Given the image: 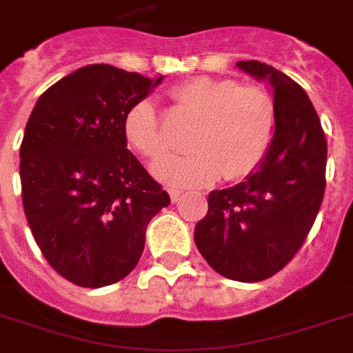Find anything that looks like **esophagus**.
I'll use <instances>...</instances> for the list:
<instances>
[{
	"label": "esophagus",
	"instance_id": "obj_1",
	"mask_svg": "<svg viewBox=\"0 0 353 353\" xmlns=\"http://www.w3.org/2000/svg\"><path fill=\"white\" fill-rule=\"evenodd\" d=\"M168 194H170V199L172 201H174V203H176L177 199L181 198V190H179V188H168Z\"/></svg>",
	"mask_w": 353,
	"mask_h": 353
}]
</instances>
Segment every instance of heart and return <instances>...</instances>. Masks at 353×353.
Here are the masks:
<instances>
[{
	"mask_svg": "<svg viewBox=\"0 0 353 353\" xmlns=\"http://www.w3.org/2000/svg\"><path fill=\"white\" fill-rule=\"evenodd\" d=\"M174 101L198 119L188 135L187 155H172L154 166L161 181L176 187H203L221 174L236 181L251 174L268 154L276 112L268 91L234 79L194 77L172 91ZM126 141L148 159L166 154L159 115L152 101H141L124 117Z\"/></svg>",
	"mask_w": 353,
	"mask_h": 353,
	"instance_id": "obj_1",
	"label": "heart"
}]
</instances>
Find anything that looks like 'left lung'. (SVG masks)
Wrapping results in <instances>:
<instances>
[{"label": "left lung", "mask_w": 353, "mask_h": 353, "mask_svg": "<svg viewBox=\"0 0 353 353\" xmlns=\"http://www.w3.org/2000/svg\"><path fill=\"white\" fill-rule=\"evenodd\" d=\"M236 65L273 88L274 135L245 181L209 194L194 240L221 276L260 282L284 269L312 231L324 198L328 146L315 108L295 80L258 60Z\"/></svg>", "instance_id": "left-lung-1"}]
</instances>
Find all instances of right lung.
<instances>
[{"instance_id": "right-lung-1", "label": "right lung", "mask_w": 353, "mask_h": 353, "mask_svg": "<svg viewBox=\"0 0 353 353\" xmlns=\"http://www.w3.org/2000/svg\"><path fill=\"white\" fill-rule=\"evenodd\" d=\"M161 80L85 65L52 84L27 121L19 148L25 216L49 265L80 288L132 273L150 220L170 205L124 135L130 108Z\"/></svg>"}]
</instances>
